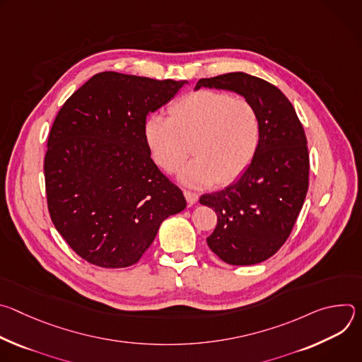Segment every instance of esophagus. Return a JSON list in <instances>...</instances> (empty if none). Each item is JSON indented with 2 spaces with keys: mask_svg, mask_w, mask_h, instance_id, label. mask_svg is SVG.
Returning <instances> with one entry per match:
<instances>
[{
  "mask_svg": "<svg viewBox=\"0 0 362 362\" xmlns=\"http://www.w3.org/2000/svg\"><path fill=\"white\" fill-rule=\"evenodd\" d=\"M185 197H186V200H187L189 206H192V204L197 203V200H199V196H197L196 193L190 192V190H185Z\"/></svg>",
  "mask_w": 362,
  "mask_h": 362,
  "instance_id": "esophagus-1",
  "label": "esophagus"
}]
</instances>
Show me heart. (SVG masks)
I'll list each match as a JSON object with an SVG mask.
<instances>
[{"mask_svg":"<svg viewBox=\"0 0 362 362\" xmlns=\"http://www.w3.org/2000/svg\"><path fill=\"white\" fill-rule=\"evenodd\" d=\"M261 119L246 98L199 90L179 98L169 119L151 116L144 124L146 143L156 165L177 172L192 153L194 159L180 172L189 186L229 183L252 163L261 141Z\"/></svg>","mask_w":362,"mask_h":362,"instance_id":"b5f03b06","label":"heart"}]
</instances>
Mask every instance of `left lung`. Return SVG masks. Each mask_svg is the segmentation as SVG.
Returning a JSON list of instances; mask_svg holds the SVG:
<instances>
[{
    "label": "left lung",
    "instance_id": "left-lung-1",
    "mask_svg": "<svg viewBox=\"0 0 362 362\" xmlns=\"http://www.w3.org/2000/svg\"><path fill=\"white\" fill-rule=\"evenodd\" d=\"M233 91L261 119V141L247 169L223 190L199 202L218 215L208 246L229 265L267 261L285 243L308 192L309 156L291 101L274 84L242 71L200 78L194 87Z\"/></svg>",
    "mask_w": 362,
    "mask_h": 362
}]
</instances>
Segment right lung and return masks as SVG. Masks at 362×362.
I'll use <instances>...</instances> for the list:
<instances>
[{"label":"right lung","instance_id":"add662e5","mask_svg":"<svg viewBox=\"0 0 362 362\" xmlns=\"http://www.w3.org/2000/svg\"><path fill=\"white\" fill-rule=\"evenodd\" d=\"M185 84L105 71L60 109L44 159L48 212L87 262L136 264L162 222L186 208L182 190L151 160L144 137L147 116Z\"/></svg>","mask_w":362,"mask_h":362}]
</instances>
